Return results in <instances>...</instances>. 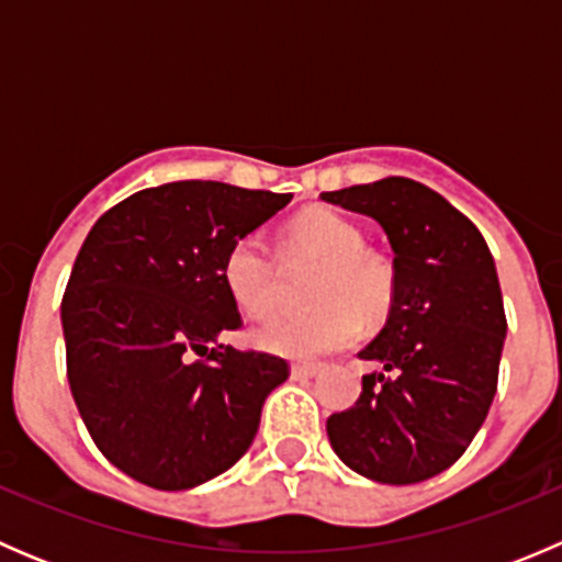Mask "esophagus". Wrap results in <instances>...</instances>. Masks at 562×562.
Returning a JSON list of instances; mask_svg holds the SVG:
<instances>
[{"label":"esophagus","instance_id":"1","mask_svg":"<svg viewBox=\"0 0 562 562\" xmlns=\"http://www.w3.org/2000/svg\"><path fill=\"white\" fill-rule=\"evenodd\" d=\"M317 372H321V364H293L291 367V378H296V381H310V378H315Z\"/></svg>","mask_w":562,"mask_h":562}]
</instances>
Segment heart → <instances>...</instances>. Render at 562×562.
Wrapping results in <instances>:
<instances>
[{
  "instance_id": "heart-1",
  "label": "heart",
  "mask_w": 562,
  "mask_h": 562,
  "mask_svg": "<svg viewBox=\"0 0 562 562\" xmlns=\"http://www.w3.org/2000/svg\"><path fill=\"white\" fill-rule=\"evenodd\" d=\"M285 258L323 260L313 291L321 304L310 313H282L255 328L258 348L285 359H317L348 348L361 334V317L378 321L394 302V269L367 249V236L353 220L331 209H307L282 239ZM282 263L258 234L239 236L223 258V285L241 313L269 315L280 302Z\"/></svg>"
}]
</instances>
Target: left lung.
<instances>
[{"label": "left lung", "instance_id": "left-lung-1", "mask_svg": "<svg viewBox=\"0 0 562 562\" xmlns=\"http://www.w3.org/2000/svg\"><path fill=\"white\" fill-rule=\"evenodd\" d=\"M321 198L375 220L394 252L389 321L359 353L381 372L328 416V443L364 479L418 484L464 454L495 400L506 342L495 260L462 212L405 176Z\"/></svg>", "mask_w": 562, "mask_h": 562}]
</instances>
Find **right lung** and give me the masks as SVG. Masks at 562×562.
Returning <instances> with one entry per match:
<instances>
[{"mask_svg":"<svg viewBox=\"0 0 562 562\" xmlns=\"http://www.w3.org/2000/svg\"><path fill=\"white\" fill-rule=\"evenodd\" d=\"M291 198L171 181L124 198L89 231L61 299L67 381L98 449L130 479L192 490L252 446L288 364L220 342L241 323L223 258Z\"/></svg>","mask_w":562,"mask_h":562,"instance_id":"obj_1","label":"right lung"}]
</instances>
